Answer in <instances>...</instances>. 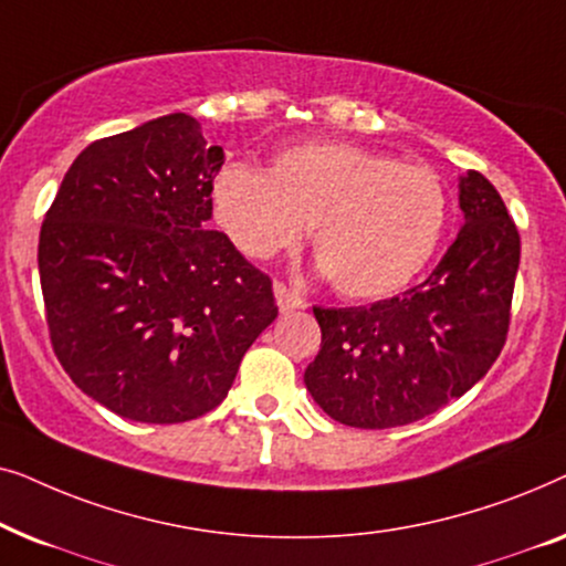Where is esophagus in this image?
<instances>
[{
  "mask_svg": "<svg viewBox=\"0 0 566 566\" xmlns=\"http://www.w3.org/2000/svg\"><path fill=\"white\" fill-rule=\"evenodd\" d=\"M273 291H275V301L277 306H281V312H296V308L306 306V298L281 281L273 285Z\"/></svg>",
  "mask_w": 566,
  "mask_h": 566,
  "instance_id": "obj_1",
  "label": "esophagus"
}]
</instances>
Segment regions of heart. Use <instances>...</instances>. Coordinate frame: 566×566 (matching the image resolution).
<instances>
[{
    "mask_svg": "<svg viewBox=\"0 0 566 566\" xmlns=\"http://www.w3.org/2000/svg\"><path fill=\"white\" fill-rule=\"evenodd\" d=\"M213 219L252 260L312 244L337 293L358 301L407 289L443 237L448 200L430 169L345 142H304L265 169L231 161L211 185Z\"/></svg>",
    "mask_w": 566,
    "mask_h": 566,
    "instance_id": "1",
    "label": "heart"
}]
</instances>
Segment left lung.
Masks as SVG:
<instances>
[{"label": "left lung", "mask_w": 566, "mask_h": 566, "mask_svg": "<svg viewBox=\"0 0 566 566\" xmlns=\"http://www.w3.org/2000/svg\"><path fill=\"white\" fill-rule=\"evenodd\" d=\"M463 229L430 277L370 306L322 308L304 381L332 420L386 430L467 394L507 339L521 234L494 185L461 177Z\"/></svg>", "instance_id": "left-lung-1"}]
</instances>
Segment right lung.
Listing matches in <instances>:
<instances>
[{"mask_svg": "<svg viewBox=\"0 0 566 566\" xmlns=\"http://www.w3.org/2000/svg\"><path fill=\"white\" fill-rule=\"evenodd\" d=\"M221 165L196 118L165 115L92 142L43 219L53 353L87 397L128 420L211 412L277 316L273 281L208 229Z\"/></svg>", "mask_w": 566, "mask_h": 566, "instance_id": "obj_1", "label": "right lung"}]
</instances>
